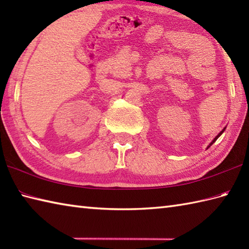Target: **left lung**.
Segmentation results:
<instances>
[{"label": "left lung", "instance_id": "left-lung-1", "mask_svg": "<svg viewBox=\"0 0 249 249\" xmlns=\"http://www.w3.org/2000/svg\"><path fill=\"white\" fill-rule=\"evenodd\" d=\"M224 130H225V128H224V129H223V130H221V131H220V133H219V135H218V136H217V137H216V138H215V139H214V140H213V141H212V142H211V143H210V145H209V146H208V147H210V146H211V145H212V144H213V143H214V142H215V141H216V140H217V138H218V137H219V136H220V135H221V134H223V131H224Z\"/></svg>", "mask_w": 249, "mask_h": 249}]
</instances>
